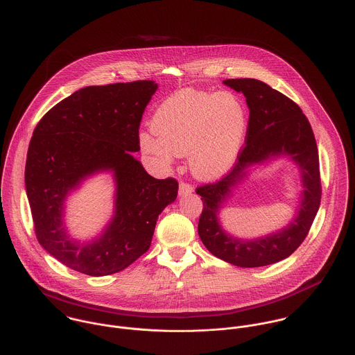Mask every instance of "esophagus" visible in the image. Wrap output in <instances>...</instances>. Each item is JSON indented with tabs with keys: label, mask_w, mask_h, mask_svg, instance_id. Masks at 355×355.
<instances>
[{
	"label": "esophagus",
	"mask_w": 355,
	"mask_h": 355,
	"mask_svg": "<svg viewBox=\"0 0 355 355\" xmlns=\"http://www.w3.org/2000/svg\"><path fill=\"white\" fill-rule=\"evenodd\" d=\"M193 191H194L193 184H190V183H187V182H184V180H180V183H179V194H180V196L190 194V193H193Z\"/></svg>",
	"instance_id": "obj_1"
}]
</instances>
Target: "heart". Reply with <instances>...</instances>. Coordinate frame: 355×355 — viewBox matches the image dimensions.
<instances>
[{"label": "heart", "instance_id": "1", "mask_svg": "<svg viewBox=\"0 0 355 355\" xmlns=\"http://www.w3.org/2000/svg\"><path fill=\"white\" fill-rule=\"evenodd\" d=\"M248 125V110L238 96L186 89L157 107L152 121L157 139L142 134L141 148L162 159H169L172 154L189 155L191 172L211 179L232 166Z\"/></svg>", "mask_w": 355, "mask_h": 355}]
</instances>
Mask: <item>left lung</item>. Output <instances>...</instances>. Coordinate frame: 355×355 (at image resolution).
<instances>
[{
    "instance_id": "left-lung-1",
    "label": "left lung",
    "mask_w": 355,
    "mask_h": 355,
    "mask_svg": "<svg viewBox=\"0 0 355 355\" xmlns=\"http://www.w3.org/2000/svg\"><path fill=\"white\" fill-rule=\"evenodd\" d=\"M224 83L246 97L249 125L245 146L232 168L221 179L196 190L203 203L198 234L205 248L217 258L241 268L263 266L290 257L310 231L321 201L317 144L302 109L280 92L250 78L227 79ZM279 153L290 155L303 172L305 190L299 217L283 232L261 240L246 243L228 237L216 220L219 205L250 164Z\"/></svg>"
}]
</instances>
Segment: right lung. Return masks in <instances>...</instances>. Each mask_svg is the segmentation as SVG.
Listing matches in <instances>:
<instances>
[{"instance_id": "obj_1", "label": "right lung", "mask_w": 355, "mask_h": 355, "mask_svg": "<svg viewBox=\"0 0 355 355\" xmlns=\"http://www.w3.org/2000/svg\"><path fill=\"white\" fill-rule=\"evenodd\" d=\"M153 80L89 86L54 105L37 124L27 152L26 190L38 242L61 263L90 276L123 270L152 243L158 214L178 197V180L154 179L139 152L142 114ZM112 168L115 217L100 240L72 243L62 227L66 194L94 171Z\"/></svg>"}]
</instances>
